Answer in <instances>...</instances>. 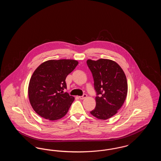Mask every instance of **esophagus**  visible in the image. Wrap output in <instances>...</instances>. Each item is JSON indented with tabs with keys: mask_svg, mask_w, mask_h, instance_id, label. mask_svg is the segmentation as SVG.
<instances>
[{
	"mask_svg": "<svg viewBox=\"0 0 161 161\" xmlns=\"http://www.w3.org/2000/svg\"><path fill=\"white\" fill-rule=\"evenodd\" d=\"M87 97V95L86 94H83V96H80L79 97V98L81 99V100H83L84 98H86Z\"/></svg>",
	"mask_w": 161,
	"mask_h": 161,
	"instance_id": "1",
	"label": "esophagus"
}]
</instances>
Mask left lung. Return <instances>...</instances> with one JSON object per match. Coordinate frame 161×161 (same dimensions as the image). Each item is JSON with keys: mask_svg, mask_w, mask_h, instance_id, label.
Returning <instances> with one entry per match:
<instances>
[{"mask_svg": "<svg viewBox=\"0 0 161 161\" xmlns=\"http://www.w3.org/2000/svg\"><path fill=\"white\" fill-rule=\"evenodd\" d=\"M87 64L92 72L97 95L96 107L91 114L98 119L106 120L122 107L127 94V78L120 66L113 60H87Z\"/></svg>", "mask_w": 161, "mask_h": 161, "instance_id": "8db88e82", "label": "left lung"}]
</instances>
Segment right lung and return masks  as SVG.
I'll use <instances>...</instances> for the list:
<instances>
[{
  "label": "right lung",
  "mask_w": 161,
  "mask_h": 161,
  "mask_svg": "<svg viewBox=\"0 0 161 161\" xmlns=\"http://www.w3.org/2000/svg\"><path fill=\"white\" fill-rule=\"evenodd\" d=\"M75 60H51L42 63L34 72L28 86L31 106L41 117L51 121L68 113L74 97L63 90L66 78L76 68Z\"/></svg>",
  "instance_id": "right-lung-1"
}]
</instances>
